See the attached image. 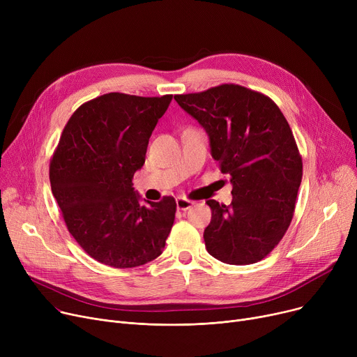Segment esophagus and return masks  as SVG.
Instances as JSON below:
<instances>
[{
	"instance_id": "1",
	"label": "esophagus",
	"mask_w": 357,
	"mask_h": 357,
	"mask_svg": "<svg viewBox=\"0 0 357 357\" xmlns=\"http://www.w3.org/2000/svg\"><path fill=\"white\" fill-rule=\"evenodd\" d=\"M194 204H195L194 201L186 199V198H183V197L176 198V208H178V210H182V211L190 210Z\"/></svg>"
}]
</instances>
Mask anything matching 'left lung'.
<instances>
[{
    "label": "left lung",
    "mask_w": 357,
    "mask_h": 357,
    "mask_svg": "<svg viewBox=\"0 0 357 357\" xmlns=\"http://www.w3.org/2000/svg\"><path fill=\"white\" fill-rule=\"evenodd\" d=\"M205 128L220 171L230 175V205L208 199L204 230L208 253L229 265H250L282 240L294 217L303 158L282 111L265 93L237 84L175 96Z\"/></svg>",
    "instance_id": "8db88e82"
}]
</instances>
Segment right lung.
<instances>
[{"mask_svg":"<svg viewBox=\"0 0 357 357\" xmlns=\"http://www.w3.org/2000/svg\"><path fill=\"white\" fill-rule=\"evenodd\" d=\"M172 96L109 92L84 102L66 123L49 166L53 197L72 237L111 268L142 266L162 255L176 202H139L133 176Z\"/></svg>","mask_w":357,"mask_h":357,"instance_id":"1","label":"right lung"}]
</instances>
